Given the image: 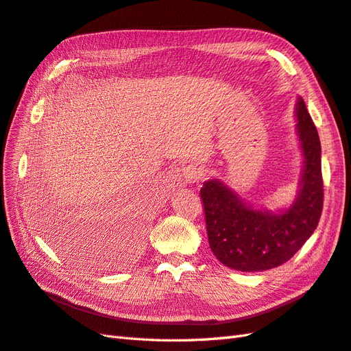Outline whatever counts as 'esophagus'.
I'll list each match as a JSON object with an SVG mask.
<instances>
[{
  "instance_id": "esophagus-1",
  "label": "esophagus",
  "mask_w": 351,
  "mask_h": 351,
  "mask_svg": "<svg viewBox=\"0 0 351 351\" xmlns=\"http://www.w3.org/2000/svg\"><path fill=\"white\" fill-rule=\"evenodd\" d=\"M182 176L186 182H197L199 179L203 176V169L200 166H197L194 163L191 165H186L184 169H182Z\"/></svg>"
}]
</instances>
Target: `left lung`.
Segmentation results:
<instances>
[{
  "mask_svg": "<svg viewBox=\"0 0 351 351\" xmlns=\"http://www.w3.org/2000/svg\"><path fill=\"white\" fill-rule=\"evenodd\" d=\"M295 114L304 170L291 208L278 213L254 209L218 179L202 186L209 246L213 255L232 269L265 271L282 265L317 227L323 209L320 139L302 97H298Z\"/></svg>",
  "mask_w": 351,
  "mask_h": 351,
  "instance_id": "obj_1",
  "label": "left lung"
}]
</instances>
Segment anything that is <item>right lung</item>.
I'll use <instances>...</instances> for the list:
<instances>
[{
    "label": "right lung",
    "instance_id": "1",
    "mask_svg": "<svg viewBox=\"0 0 351 351\" xmlns=\"http://www.w3.org/2000/svg\"><path fill=\"white\" fill-rule=\"evenodd\" d=\"M66 234H68V232H66ZM66 234H65V239H66ZM68 237H71V236L68 234ZM71 252H73V250H71ZM71 256H73V254H71Z\"/></svg>",
    "mask_w": 351,
    "mask_h": 351
}]
</instances>
